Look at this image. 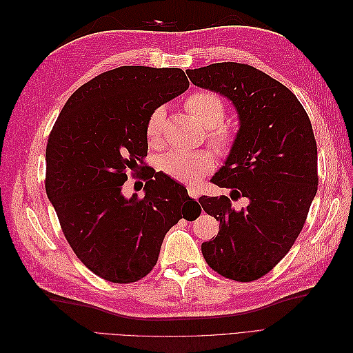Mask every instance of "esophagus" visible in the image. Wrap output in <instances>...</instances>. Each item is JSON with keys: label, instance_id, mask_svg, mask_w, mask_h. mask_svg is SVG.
<instances>
[{"label": "esophagus", "instance_id": "obj_1", "mask_svg": "<svg viewBox=\"0 0 353 353\" xmlns=\"http://www.w3.org/2000/svg\"><path fill=\"white\" fill-rule=\"evenodd\" d=\"M187 190H188V194L193 197V199H197L200 196V190L197 185H193V184H188L187 185Z\"/></svg>", "mask_w": 353, "mask_h": 353}]
</instances>
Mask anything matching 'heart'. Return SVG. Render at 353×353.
Wrapping results in <instances>:
<instances>
[{"instance_id":"1","label":"heart","mask_w":353,"mask_h":353,"mask_svg":"<svg viewBox=\"0 0 353 353\" xmlns=\"http://www.w3.org/2000/svg\"><path fill=\"white\" fill-rule=\"evenodd\" d=\"M187 110L206 128L218 126L225 114V105L216 94L210 91H196L188 95L185 101ZM165 122V109L157 108L147 121L145 135L150 144H156L162 135ZM212 138L221 147H228L232 141V132L225 126H218L212 131ZM213 163V154L208 150L168 152L160 160V169L166 175L183 183H194L205 175Z\"/></svg>"}]
</instances>
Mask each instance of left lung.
<instances>
[{
    "instance_id": "8db88e82",
    "label": "left lung",
    "mask_w": 353,
    "mask_h": 353,
    "mask_svg": "<svg viewBox=\"0 0 353 353\" xmlns=\"http://www.w3.org/2000/svg\"><path fill=\"white\" fill-rule=\"evenodd\" d=\"M196 87L231 101L239 131L212 183L248 197L240 210L225 196H201L200 205L219 221L215 239L201 244L213 271L236 281L268 274L290 250L316 194V143L296 95L270 74L241 63L188 69Z\"/></svg>"
}]
</instances>
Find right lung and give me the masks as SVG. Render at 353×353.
Wrapping results in <instances>:
<instances>
[{"label":"right lung","instance_id":"add662e5","mask_svg":"<svg viewBox=\"0 0 353 353\" xmlns=\"http://www.w3.org/2000/svg\"><path fill=\"white\" fill-rule=\"evenodd\" d=\"M188 87L178 68L104 72L70 95L50 134L47 196L74 254L104 280H141L166 232L199 206L183 184L154 169L143 174V199L122 193L128 172L144 169L148 117Z\"/></svg>","mask_w":353,"mask_h":353}]
</instances>
